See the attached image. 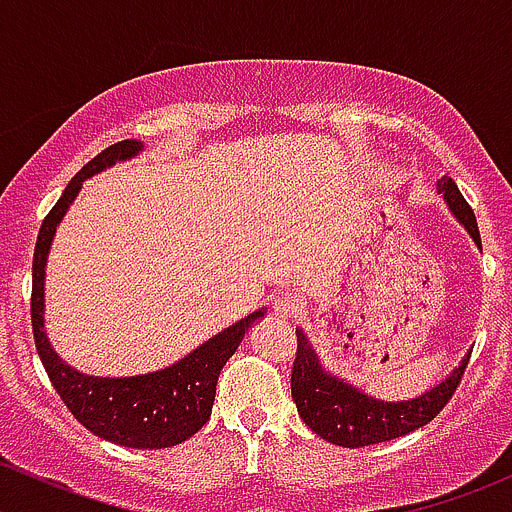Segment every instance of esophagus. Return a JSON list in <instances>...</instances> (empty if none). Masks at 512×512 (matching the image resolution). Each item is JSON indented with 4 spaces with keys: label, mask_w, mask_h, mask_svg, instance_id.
Returning a JSON list of instances; mask_svg holds the SVG:
<instances>
[{
    "label": "esophagus",
    "mask_w": 512,
    "mask_h": 512,
    "mask_svg": "<svg viewBox=\"0 0 512 512\" xmlns=\"http://www.w3.org/2000/svg\"><path fill=\"white\" fill-rule=\"evenodd\" d=\"M302 309H304V302L294 292H280L275 299H272V312H275V317L280 319L297 317Z\"/></svg>",
    "instance_id": "34e87169"
}]
</instances>
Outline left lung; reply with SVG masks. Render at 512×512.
<instances>
[{"label": "left lung", "instance_id": "8db88e82", "mask_svg": "<svg viewBox=\"0 0 512 512\" xmlns=\"http://www.w3.org/2000/svg\"><path fill=\"white\" fill-rule=\"evenodd\" d=\"M438 193L456 215V220L468 230L473 242L480 247V232L476 215L471 205L461 195L453 178L443 175L438 180ZM471 354L463 356L458 369L451 376L428 389L426 394L409 401H379L374 396L364 394L356 386L347 384L339 376L329 374L319 361L317 352L309 344L307 334L297 329V356L292 364V399L297 404L302 421L312 428L324 441L342 448L374 446V443L394 441L406 436L416 428L426 426L443 411V406L451 401L453 391L458 389L466 371Z\"/></svg>", "mask_w": 512, "mask_h": 512}]
</instances>
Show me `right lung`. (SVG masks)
<instances>
[{
	"mask_svg": "<svg viewBox=\"0 0 512 512\" xmlns=\"http://www.w3.org/2000/svg\"><path fill=\"white\" fill-rule=\"evenodd\" d=\"M141 148L143 143L138 141H121L98 153L71 178L59 203L44 218L39 237H36L32 265V329L41 364H44L56 394L61 396L76 421L103 441L153 451V448L178 446L208 423L220 371L240 347L252 322L265 317V307L215 334L213 339L200 344L195 352L183 356L175 364L151 371V374L123 376V379L86 376L56 356L44 332V267L56 225L74 203L86 178L111 168L118 160L138 156Z\"/></svg>",
	"mask_w": 512,
	"mask_h": 512,
	"instance_id": "right-lung-1",
	"label": "right lung"
}]
</instances>
